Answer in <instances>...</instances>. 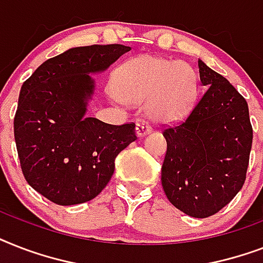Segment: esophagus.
I'll return each mask as SVG.
<instances>
[{
  "instance_id": "obj_1",
  "label": "esophagus",
  "mask_w": 263,
  "mask_h": 263,
  "mask_svg": "<svg viewBox=\"0 0 263 263\" xmlns=\"http://www.w3.org/2000/svg\"><path fill=\"white\" fill-rule=\"evenodd\" d=\"M150 131H152V125L146 123V121H139V123L136 124V135L138 136L147 135Z\"/></svg>"
}]
</instances>
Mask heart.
I'll return each instance as SVG.
<instances>
[{
	"mask_svg": "<svg viewBox=\"0 0 263 263\" xmlns=\"http://www.w3.org/2000/svg\"><path fill=\"white\" fill-rule=\"evenodd\" d=\"M116 92L125 102H144L153 120L169 123L191 110L198 94L192 68L172 60L140 55L116 73Z\"/></svg>",
	"mask_w": 263,
	"mask_h": 263,
	"instance_id": "obj_1",
	"label": "heart"
}]
</instances>
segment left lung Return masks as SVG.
Here are the masks:
<instances>
[{"label":"left lung","instance_id":"8db88e82","mask_svg":"<svg viewBox=\"0 0 263 263\" xmlns=\"http://www.w3.org/2000/svg\"><path fill=\"white\" fill-rule=\"evenodd\" d=\"M206 91L180 124L164 129L161 181L169 202L195 218L227 206L241 190L249 168L253 127L249 105L224 76L198 60Z\"/></svg>","mask_w":263,"mask_h":263}]
</instances>
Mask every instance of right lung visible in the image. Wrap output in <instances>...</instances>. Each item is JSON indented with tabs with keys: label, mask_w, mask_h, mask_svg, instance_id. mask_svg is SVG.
<instances>
[{
	"label": "right lung",
	"mask_w": 263,
	"mask_h": 263,
	"mask_svg": "<svg viewBox=\"0 0 263 263\" xmlns=\"http://www.w3.org/2000/svg\"><path fill=\"white\" fill-rule=\"evenodd\" d=\"M131 50L124 45L73 47L36 68L23 83L14 140L27 183L61 206L94 199L115 172V160L136 139L135 124L87 117L94 94L90 73Z\"/></svg>",
	"instance_id": "1"
}]
</instances>
